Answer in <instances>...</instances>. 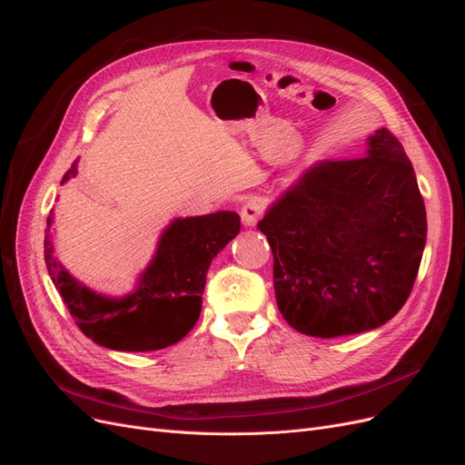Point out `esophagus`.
<instances>
[{
	"instance_id": "esophagus-1",
	"label": "esophagus",
	"mask_w": 465,
	"mask_h": 465,
	"mask_svg": "<svg viewBox=\"0 0 465 465\" xmlns=\"http://www.w3.org/2000/svg\"><path fill=\"white\" fill-rule=\"evenodd\" d=\"M262 213H263V205L260 200H248L242 209H241V219H242V224L244 227H254V224L262 219Z\"/></svg>"
}]
</instances>
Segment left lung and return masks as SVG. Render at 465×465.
<instances>
[{
    "label": "left lung",
    "mask_w": 465,
    "mask_h": 465,
    "mask_svg": "<svg viewBox=\"0 0 465 465\" xmlns=\"http://www.w3.org/2000/svg\"><path fill=\"white\" fill-rule=\"evenodd\" d=\"M258 229L273 252L279 312L301 333L337 337L400 312L423 258L427 211L411 161L382 128L364 157L308 168Z\"/></svg>",
    "instance_id": "8db88e82"
}]
</instances>
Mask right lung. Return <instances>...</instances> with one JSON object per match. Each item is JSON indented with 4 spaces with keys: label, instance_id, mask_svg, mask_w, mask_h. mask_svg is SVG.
Returning a JSON list of instances; mask_svg holds the SVG:
<instances>
[{
    "label": "right lung",
    "instance_id": "obj_1",
    "mask_svg": "<svg viewBox=\"0 0 465 465\" xmlns=\"http://www.w3.org/2000/svg\"><path fill=\"white\" fill-rule=\"evenodd\" d=\"M77 174V161L64 180ZM52 213L46 221L45 260L77 328L114 351H157L178 343L200 318L207 270L241 231L234 211L174 219L163 232L154 258L134 292L122 299L96 294L54 258Z\"/></svg>",
    "mask_w": 465,
    "mask_h": 465
}]
</instances>
